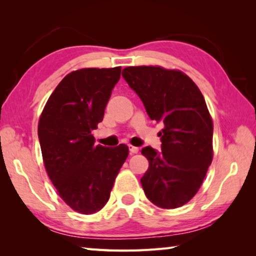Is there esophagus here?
<instances>
[{
  "label": "esophagus",
  "instance_id": "34e87169",
  "mask_svg": "<svg viewBox=\"0 0 256 256\" xmlns=\"http://www.w3.org/2000/svg\"><path fill=\"white\" fill-rule=\"evenodd\" d=\"M128 149H130V152H131L132 154L138 152V146H132V144L128 146Z\"/></svg>",
  "mask_w": 256,
  "mask_h": 256
}]
</instances>
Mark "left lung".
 I'll return each mask as SVG.
<instances>
[{
  "mask_svg": "<svg viewBox=\"0 0 256 256\" xmlns=\"http://www.w3.org/2000/svg\"><path fill=\"white\" fill-rule=\"evenodd\" d=\"M122 76L144 102L149 118L162 120V152L144 146L149 168L141 178L146 196L175 209L198 193L214 158V122L200 89L184 72L157 66H128Z\"/></svg>",
  "mask_w": 256,
  "mask_h": 256,
  "instance_id": "left-lung-1",
  "label": "left lung"
}]
</instances>
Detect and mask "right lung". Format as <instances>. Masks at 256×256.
Here are the masks:
<instances>
[{"label": "right lung", "mask_w": 256, "mask_h": 256, "mask_svg": "<svg viewBox=\"0 0 256 256\" xmlns=\"http://www.w3.org/2000/svg\"><path fill=\"white\" fill-rule=\"evenodd\" d=\"M122 68L68 73L47 100L38 122L42 162L60 198L82 214L106 204L128 146H94L92 131L105 114Z\"/></svg>", "instance_id": "obj_1"}]
</instances>
